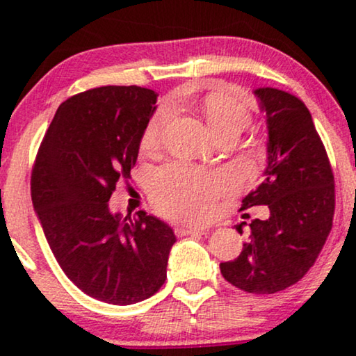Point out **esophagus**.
I'll return each instance as SVG.
<instances>
[{
    "instance_id": "34e87169",
    "label": "esophagus",
    "mask_w": 356,
    "mask_h": 356,
    "mask_svg": "<svg viewBox=\"0 0 356 356\" xmlns=\"http://www.w3.org/2000/svg\"><path fill=\"white\" fill-rule=\"evenodd\" d=\"M175 232L178 235H207L209 228H202V227H193V225H179L175 228Z\"/></svg>"
}]
</instances>
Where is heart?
Masks as SVG:
<instances>
[{
    "label": "heart",
    "mask_w": 356,
    "mask_h": 356,
    "mask_svg": "<svg viewBox=\"0 0 356 356\" xmlns=\"http://www.w3.org/2000/svg\"><path fill=\"white\" fill-rule=\"evenodd\" d=\"M202 111L216 136L241 133L251 123V110L240 97L213 92L202 100ZM172 108L162 106L147 121L140 138V149L154 152L160 147L162 134ZM227 178L211 170L172 163L159 170L152 178V197L157 206L173 218L206 220L216 209L217 197L227 188Z\"/></svg>",
    "instance_id": "heart-1"
}]
</instances>
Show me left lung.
Segmentation results:
<instances>
[{
	"instance_id": "8db88e82",
	"label": "left lung",
	"mask_w": 356,
	"mask_h": 356,
	"mask_svg": "<svg viewBox=\"0 0 356 356\" xmlns=\"http://www.w3.org/2000/svg\"><path fill=\"white\" fill-rule=\"evenodd\" d=\"M267 124L262 181L241 209L269 207L254 218L240 256L220 264L227 282L248 293H275L314 264L332 228L334 175L309 110L298 97L274 87L254 90ZM246 222L235 225L240 235Z\"/></svg>"
}]
</instances>
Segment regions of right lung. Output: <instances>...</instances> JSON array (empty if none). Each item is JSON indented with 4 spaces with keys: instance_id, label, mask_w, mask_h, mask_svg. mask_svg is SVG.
Masks as SVG:
<instances>
[{
    "instance_id": "obj_1",
    "label": "right lung",
    "mask_w": 356,
    "mask_h": 356,
    "mask_svg": "<svg viewBox=\"0 0 356 356\" xmlns=\"http://www.w3.org/2000/svg\"><path fill=\"white\" fill-rule=\"evenodd\" d=\"M157 92L105 86L63 102L38 149L32 202L58 264L77 289L110 305L152 296L167 279L173 228L147 212L110 211L131 178Z\"/></svg>"
}]
</instances>
